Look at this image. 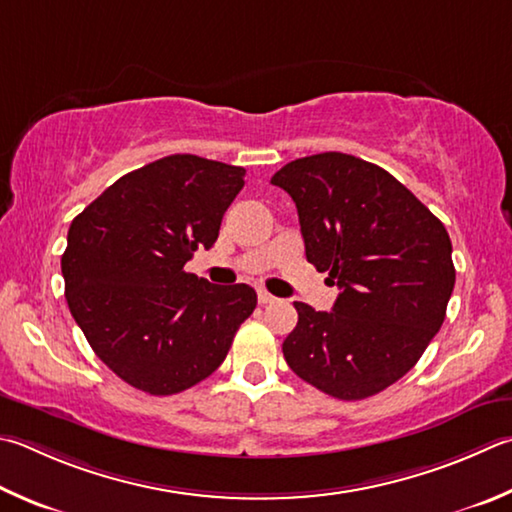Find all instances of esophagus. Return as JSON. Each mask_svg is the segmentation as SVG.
I'll return each instance as SVG.
<instances>
[{
	"instance_id": "34e87169",
	"label": "esophagus",
	"mask_w": 512,
	"mask_h": 512,
	"mask_svg": "<svg viewBox=\"0 0 512 512\" xmlns=\"http://www.w3.org/2000/svg\"><path fill=\"white\" fill-rule=\"evenodd\" d=\"M257 300H259V304H273V302H277V297L271 295L268 291H264V288H259Z\"/></svg>"
}]
</instances>
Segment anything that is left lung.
<instances>
[{
    "label": "left lung",
    "instance_id": "obj_1",
    "mask_svg": "<svg viewBox=\"0 0 512 512\" xmlns=\"http://www.w3.org/2000/svg\"><path fill=\"white\" fill-rule=\"evenodd\" d=\"M306 259L340 288L331 311L295 302L282 351L297 376L340 401L403 378L439 333L454 288L445 226L383 167L342 152L286 163Z\"/></svg>",
    "mask_w": 512,
    "mask_h": 512
}]
</instances>
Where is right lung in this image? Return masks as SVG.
Segmentation results:
<instances>
[{"label":"right lung","mask_w":512,"mask_h":512,"mask_svg":"<svg viewBox=\"0 0 512 512\" xmlns=\"http://www.w3.org/2000/svg\"><path fill=\"white\" fill-rule=\"evenodd\" d=\"M244 167L172 154L109 185L71 221L64 295L91 349L136 389L179 394L215 371L257 306L248 284L185 273L212 248Z\"/></svg>","instance_id":"add662e5"}]
</instances>
